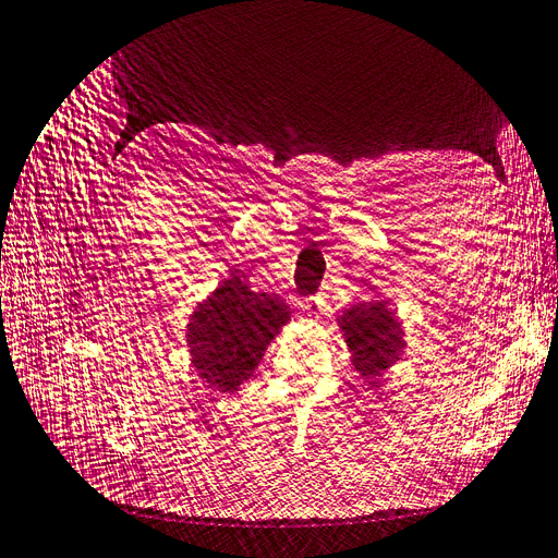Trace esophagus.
Here are the masks:
<instances>
[{"instance_id": "obj_1", "label": "esophagus", "mask_w": 558, "mask_h": 558, "mask_svg": "<svg viewBox=\"0 0 558 558\" xmlns=\"http://www.w3.org/2000/svg\"><path fill=\"white\" fill-rule=\"evenodd\" d=\"M317 306H320V299H317V296H306V299L299 301V308L304 313H315Z\"/></svg>"}]
</instances>
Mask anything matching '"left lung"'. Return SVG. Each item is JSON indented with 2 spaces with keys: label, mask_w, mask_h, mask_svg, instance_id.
Returning <instances> with one entry per match:
<instances>
[{
  "label": "left lung",
  "mask_w": 558,
  "mask_h": 558,
  "mask_svg": "<svg viewBox=\"0 0 558 558\" xmlns=\"http://www.w3.org/2000/svg\"><path fill=\"white\" fill-rule=\"evenodd\" d=\"M339 327L348 350L353 353L355 369L364 378H378L400 360L404 350V331L386 301H369L343 311Z\"/></svg>",
  "instance_id": "left-lung-1"
}]
</instances>
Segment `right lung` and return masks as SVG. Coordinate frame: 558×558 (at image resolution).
Here are the masks:
<instances>
[{"mask_svg": "<svg viewBox=\"0 0 558 558\" xmlns=\"http://www.w3.org/2000/svg\"><path fill=\"white\" fill-rule=\"evenodd\" d=\"M288 320L290 306L278 296L252 292L241 276H231L189 317L191 364L210 388L235 392Z\"/></svg>", "mask_w": 558, "mask_h": 558, "instance_id": "1", "label": "right lung"}]
</instances>
